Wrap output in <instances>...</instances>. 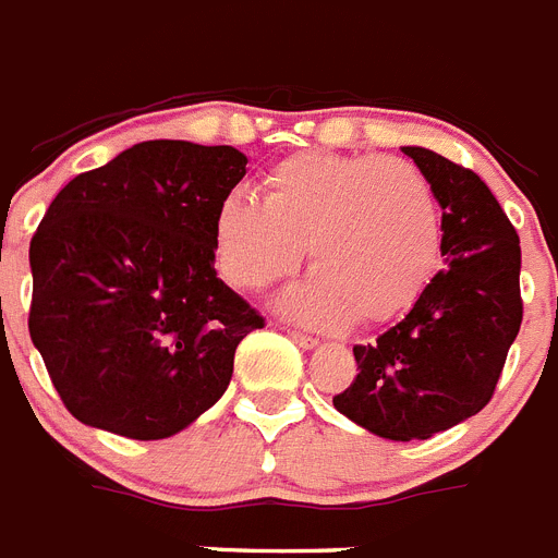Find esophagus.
Instances as JSON below:
<instances>
[{
	"label": "esophagus",
	"instance_id": "esophagus-1",
	"mask_svg": "<svg viewBox=\"0 0 558 558\" xmlns=\"http://www.w3.org/2000/svg\"><path fill=\"white\" fill-rule=\"evenodd\" d=\"M289 337H292L300 348H317V339L308 337V333H303V331H298V328H292V331H289Z\"/></svg>",
	"mask_w": 558,
	"mask_h": 558
}]
</instances>
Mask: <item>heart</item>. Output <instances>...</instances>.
Masks as SVG:
<instances>
[{"mask_svg": "<svg viewBox=\"0 0 558 558\" xmlns=\"http://www.w3.org/2000/svg\"><path fill=\"white\" fill-rule=\"evenodd\" d=\"M440 210L429 179L396 157L294 154L255 198L227 196L213 221L221 275L264 289L303 258L314 278L286 308L314 326H376L418 303L440 264Z\"/></svg>", "mask_w": 558, "mask_h": 558, "instance_id": "b5f03b06", "label": "heart"}]
</instances>
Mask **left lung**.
I'll list each match as a JSON object with an SVG mask.
<instances>
[{
	"label": "left lung",
	"instance_id": "obj_1",
	"mask_svg": "<svg viewBox=\"0 0 558 558\" xmlns=\"http://www.w3.org/2000/svg\"><path fill=\"white\" fill-rule=\"evenodd\" d=\"M401 151L429 179L440 210V255L410 314L356 345V379L333 407L390 440H426L492 401L520 333V235L481 177L429 148Z\"/></svg>",
	"mask_w": 558,
	"mask_h": 558
}]
</instances>
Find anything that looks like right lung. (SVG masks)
<instances>
[{"mask_svg":"<svg viewBox=\"0 0 558 558\" xmlns=\"http://www.w3.org/2000/svg\"><path fill=\"white\" fill-rule=\"evenodd\" d=\"M246 173L232 145L148 140L61 187L31 241V339L64 407L171 438L225 396L264 317L216 278L213 221Z\"/></svg>","mask_w":558,"mask_h":558,"instance_id":"1","label":"right lung"}]
</instances>
